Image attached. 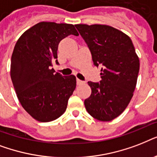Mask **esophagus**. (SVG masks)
<instances>
[{"label":"esophagus","instance_id":"obj_1","mask_svg":"<svg viewBox=\"0 0 157 157\" xmlns=\"http://www.w3.org/2000/svg\"><path fill=\"white\" fill-rule=\"evenodd\" d=\"M76 84L78 85V86H80V85H83V84H85V82H84L83 81H81V80H80V79H76Z\"/></svg>","mask_w":157,"mask_h":157}]
</instances>
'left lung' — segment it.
I'll return each instance as SVG.
<instances>
[{
  "instance_id": "1",
  "label": "left lung",
  "mask_w": 157,
  "mask_h": 157,
  "mask_svg": "<svg viewBox=\"0 0 157 157\" xmlns=\"http://www.w3.org/2000/svg\"><path fill=\"white\" fill-rule=\"evenodd\" d=\"M90 50L94 64L102 66L101 80L89 81L91 95L85 107L91 117L110 121L124 112L133 97L139 71V59L131 39L111 26L76 24Z\"/></svg>"
}]
</instances>
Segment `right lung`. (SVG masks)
Segmentation results:
<instances>
[{
  "label": "right lung",
  "instance_id": "add662e5",
  "mask_svg": "<svg viewBox=\"0 0 157 157\" xmlns=\"http://www.w3.org/2000/svg\"><path fill=\"white\" fill-rule=\"evenodd\" d=\"M78 36L72 24L40 22L17 40L10 64V76L18 100L28 114L40 122L52 121L66 111L75 90L76 76L54 73L59 64V42Z\"/></svg>",
  "mask_w": 157,
  "mask_h": 157
}]
</instances>
